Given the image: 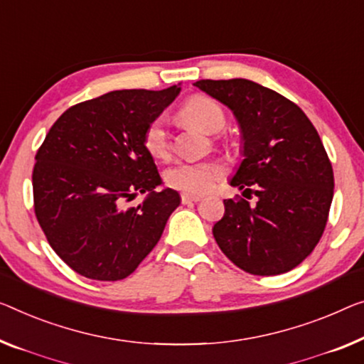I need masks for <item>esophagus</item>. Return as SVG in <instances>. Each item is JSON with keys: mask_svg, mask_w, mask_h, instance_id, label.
Masks as SVG:
<instances>
[{"mask_svg": "<svg viewBox=\"0 0 364 364\" xmlns=\"http://www.w3.org/2000/svg\"><path fill=\"white\" fill-rule=\"evenodd\" d=\"M198 200H200V196H198V194H188V193H183L181 194V203L183 204L198 203Z\"/></svg>", "mask_w": 364, "mask_h": 364, "instance_id": "1", "label": "esophagus"}]
</instances>
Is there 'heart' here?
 Masks as SVG:
<instances>
[{
	"label": "heart",
	"instance_id": "obj_1",
	"mask_svg": "<svg viewBox=\"0 0 364 364\" xmlns=\"http://www.w3.org/2000/svg\"><path fill=\"white\" fill-rule=\"evenodd\" d=\"M184 121L194 124L208 134H215L225 126V112L213 97L198 95L189 97L180 109ZM144 145L154 159L164 160L170 155V134L164 117L150 122L144 134ZM222 176V168L210 161H180L165 171L170 188L188 194H203Z\"/></svg>",
	"mask_w": 364,
	"mask_h": 364
}]
</instances>
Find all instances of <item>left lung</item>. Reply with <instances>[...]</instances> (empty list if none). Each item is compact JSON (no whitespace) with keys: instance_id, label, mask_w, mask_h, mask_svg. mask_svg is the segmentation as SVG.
Returning a JSON list of instances; mask_svg holds the SVG:
<instances>
[{"instance_id":"8db88e82","label":"left lung","mask_w":364,"mask_h":364,"mask_svg":"<svg viewBox=\"0 0 364 364\" xmlns=\"http://www.w3.org/2000/svg\"><path fill=\"white\" fill-rule=\"evenodd\" d=\"M234 111L245 159L213 229L217 245L250 274L274 276L302 263L321 240L333 198V170L316 127L294 102L250 80L194 83Z\"/></svg>"}]
</instances>
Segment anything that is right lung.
Listing matches in <instances>:
<instances>
[{
	"label": "right lung",
	"mask_w": 364,
	"mask_h": 364,
	"mask_svg": "<svg viewBox=\"0 0 364 364\" xmlns=\"http://www.w3.org/2000/svg\"><path fill=\"white\" fill-rule=\"evenodd\" d=\"M180 93L121 90L68 107L37 150L34 213L58 257L96 281L134 273L164 234L180 194L161 184L144 145L150 122ZM139 192L142 205L126 208Z\"/></svg>",
	"instance_id": "right-lung-1"
}]
</instances>
